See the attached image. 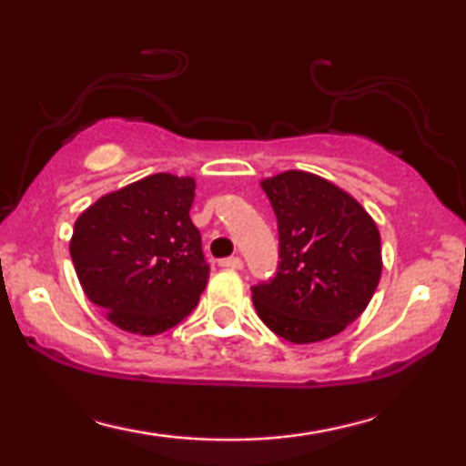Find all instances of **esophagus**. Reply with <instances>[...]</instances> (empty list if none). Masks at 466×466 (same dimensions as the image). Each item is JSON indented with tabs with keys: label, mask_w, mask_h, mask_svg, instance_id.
I'll return each mask as SVG.
<instances>
[{
	"label": "esophagus",
	"mask_w": 466,
	"mask_h": 466,
	"mask_svg": "<svg viewBox=\"0 0 466 466\" xmlns=\"http://www.w3.org/2000/svg\"><path fill=\"white\" fill-rule=\"evenodd\" d=\"M220 267H225V269H241V267H244V260L239 257H228L220 260Z\"/></svg>",
	"instance_id": "34e87169"
}]
</instances>
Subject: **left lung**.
<instances>
[{"instance_id": "1", "label": "left lung", "mask_w": 466, "mask_h": 466, "mask_svg": "<svg viewBox=\"0 0 466 466\" xmlns=\"http://www.w3.org/2000/svg\"><path fill=\"white\" fill-rule=\"evenodd\" d=\"M260 188L276 212L282 260L276 278L252 286L258 318L292 343L341 333L380 284L378 225L352 195L309 171H282Z\"/></svg>"}]
</instances>
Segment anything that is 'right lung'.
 Here are the masks:
<instances>
[{
  "label": "right lung",
  "mask_w": 466,
  "mask_h": 466,
  "mask_svg": "<svg viewBox=\"0 0 466 466\" xmlns=\"http://www.w3.org/2000/svg\"><path fill=\"white\" fill-rule=\"evenodd\" d=\"M195 177L152 174L99 197L69 241L88 301L133 335H158L195 309L209 278L190 220Z\"/></svg>",
  "instance_id": "obj_1"
}]
</instances>
